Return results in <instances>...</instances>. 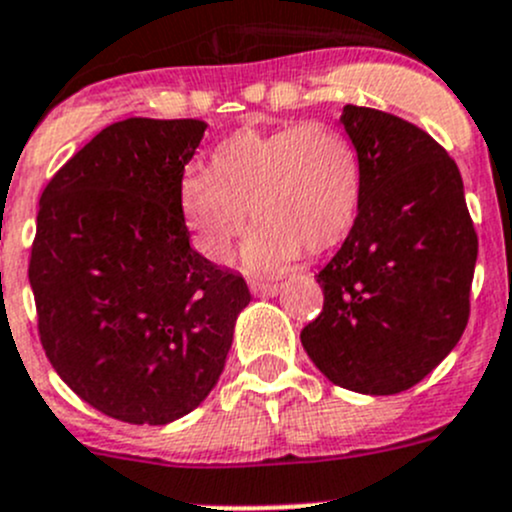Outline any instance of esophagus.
I'll list each match as a JSON object with an SVG mask.
<instances>
[{"label":"esophagus","mask_w":512,"mask_h":512,"mask_svg":"<svg viewBox=\"0 0 512 512\" xmlns=\"http://www.w3.org/2000/svg\"><path fill=\"white\" fill-rule=\"evenodd\" d=\"M250 289H252V294H255V297H275V294L282 289V285H280V282H257V280H252Z\"/></svg>","instance_id":"obj_1"}]
</instances>
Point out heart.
Returning <instances> with one entry per match:
<instances>
[{
	"label": "heart",
	"instance_id": "heart-1",
	"mask_svg": "<svg viewBox=\"0 0 512 512\" xmlns=\"http://www.w3.org/2000/svg\"><path fill=\"white\" fill-rule=\"evenodd\" d=\"M180 200L198 250L215 262L245 232L252 210L260 227L245 262L277 270L302 250L317 255L347 237L361 200L359 156L327 123L240 131L213 153V175H185Z\"/></svg>",
	"mask_w": 512,
	"mask_h": 512
}]
</instances>
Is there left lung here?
<instances>
[{"mask_svg":"<svg viewBox=\"0 0 512 512\" xmlns=\"http://www.w3.org/2000/svg\"><path fill=\"white\" fill-rule=\"evenodd\" d=\"M342 123L359 156V213L317 275L324 307L299 339L332 384L389 396L461 339L478 235L456 160L426 131L366 106H344Z\"/></svg>","mask_w":512,"mask_h":512,"instance_id":"8db88e82","label":"left lung"}]
</instances>
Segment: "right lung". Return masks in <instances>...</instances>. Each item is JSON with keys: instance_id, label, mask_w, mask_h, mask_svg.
I'll return each mask as SVG.
<instances>
[{"instance_id": "right-lung-1", "label": "right lung", "mask_w": 512, "mask_h": 512, "mask_svg": "<svg viewBox=\"0 0 512 512\" xmlns=\"http://www.w3.org/2000/svg\"><path fill=\"white\" fill-rule=\"evenodd\" d=\"M208 123L126 118L66 160L29 257L39 339L101 414L163 426L218 384L250 289L190 247L180 185Z\"/></svg>"}]
</instances>
